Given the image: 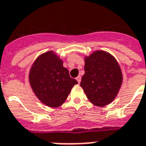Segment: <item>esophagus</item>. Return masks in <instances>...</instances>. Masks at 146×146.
Returning <instances> with one entry per match:
<instances>
[{
	"label": "esophagus",
	"instance_id": "esophagus-1",
	"mask_svg": "<svg viewBox=\"0 0 146 146\" xmlns=\"http://www.w3.org/2000/svg\"><path fill=\"white\" fill-rule=\"evenodd\" d=\"M76 80H77V82H79V83H80V82H81V76H78L77 77H76Z\"/></svg>",
	"mask_w": 146,
	"mask_h": 146
}]
</instances>
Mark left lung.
<instances>
[{
    "label": "left lung",
    "instance_id": "8db88e82",
    "mask_svg": "<svg viewBox=\"0 0 146 146\" xmlns=\"http://www.w3.org/2000/svg\"><path fill=\"white\" fill-rule=\"evenodd\" d=\"M85 74L80 86L93 104L104 107L113 102L123 82L117 60L104 50H96L85 57Z\"/></svg>",
    "mask_w": 146,
    "mask_h": 146
}]
</instances>
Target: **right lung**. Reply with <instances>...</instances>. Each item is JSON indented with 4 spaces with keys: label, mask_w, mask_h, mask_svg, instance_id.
Segmentation results:
<instances>
[{
    "label": "right lung",
    "mask_w": 146,
    "mask_h": 146,
    "mask_svg": "<svg viewBox=\"0 0 146 146\" xmlns=\"http://www.w3.org/2000/svg\"><path fill=\"white\" fill-rule=\"evenodd\" d=\"M29 80L35 96L50 108L60 106L78 83L70 76L63 60L52 50L36 58L31 66Z\"/></svg>",
    "instance_id": "add662e5"
}]
</instances>
